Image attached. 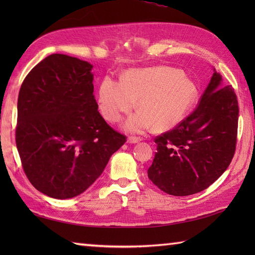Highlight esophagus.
Here are the masks:
<instances>
[{
  "instance_id": "esophagus-1",
  "label": "esophagus",
  "mask_w": 255,
  "mask_h": 255,
  "mask_svg": "<svg viewBox=\"0 0 255 255\" xmlns=\"http://www.w3.org/2000/svg\"><path fill=\"white\" fill-rule=\"evenodd\" d=\"M141 138L140 137H133V136H131V137H128V139H127V142H129V143H138V142H140L141 141Z\"/></svg>"
}]
</instances>
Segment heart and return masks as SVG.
<instances>
[{
  "instance_id": "heart-1",
  "label": "heart",
  "mask_w": 255,
  "mask_h": 255,
  "mask_svg": "<svg viewBox=\"0 0 255 255\" xmlns=\"http://www.w3.org/2000/svg\"><path fill=\"white\" fill-rule=\"evenodd\" d=\"M197 88L180 70L170 67L129 69L122 82L105 78L99 91L102 115L118 123L136 105L139 112L128 119L125 129L141 132L151 128L169 130L177 126L194 105Z\"/></svg>"
}]
</instances>
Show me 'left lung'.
<instances>
[{
  "instance_id": "obj_1",
  "label": "left lung",
  "mask_w": 255,
  "mask_h": 255,
  "mask_svg": "<svg viewBox=\"0 0 255 255\" xmlns=\"http://www.w3.org/2000/svg\"><path fill=\"white\" fill-rule=\"evenodd\" d=\"M239 106L231 85L214 74L199 104L172 130L154 139L148 177L161 191L187 196L209 187L234 158Z\"/></svg>"
}]
</instances>
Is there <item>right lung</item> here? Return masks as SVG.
Instances as JSON below:
<instances>
[{
  "label": "right lung",
  "instance_id": "right-lung-1",
  "mask_svg": "<svg viewBox=\"0 0 255 255\" xmlns=\"http://www.w3.org/2000/svg\"><path fill=\"white\" fill-rule=\"evenodd\" d=\"M92 68L53 53L32 68L20 86L16 147L32 186L52 198L86 191L126 142L97 111Z\"/></svg>",
  "mask_w": 255,
  "mask_h": 255
}]
</instances>
